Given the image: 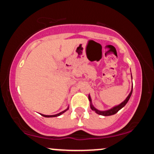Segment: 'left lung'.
<instances>
[{"label": "left lung", "instance_id": "8db88e82", "mask_svg": "<svg viewBox=\"0 0 154 154\" xmlns=\"http://www.w3.org/2000/svg\"><path fill=\"white\" fill-rule=\"evenodd\" d=\"M131 77H132V74H131ZM132 93V86L131 91H130V94L128 95V96L126 98V99L124 100L123 102H122L121 103L119 104V105L115 106L112 107V108H111V109H108V110H105V111H100V110H98V109H97L96 108H95L94 106L93 105V103H92V100H91V95H90V94L88 95V99H89L90 103H91V109H92V110L94 111L96 113V114H99V115L106 116L114 115V114H115L116 113H117L118 111L120 110V109H122V108L125 106L127 104V103H128V102L129 99H130V96H131Z\"/></svg>", "mask_w": 154, "mask_h": 154}]
</instances>
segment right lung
<instances>
[{"label":"right lung","mask_w":154,"mask_h":154,"mask_svg":"<svg viewBox=\"0 0 154 154\" xmlns=\"http://www.w3.org/2000/svg\"><path fill=\"white\" fill-rule=\"evenodd\" d=\"M68 109H69V106L67 107V109H65L64 111H61V112H60V113H59V114H54V115H45V114H40V115H42L43 116H44V117H56V116H59L60 115H61V114H63V113H64L65 111H66L67 110H68Z\"/></svg>","instance_id":"obj_1"}]
</instances>
